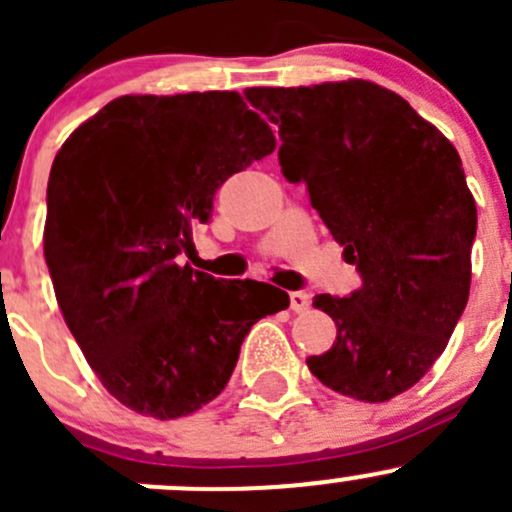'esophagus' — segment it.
Returning a JSON list of instances; mask_svg holds the SVG:
<instances>
[{
    "mask_svg": "<svg viewBox=\"0 0 512 512\" xmlns=\"http://www.w3.org/2000/svg\"><path fill=\"white\" fill-rule=\"evenodd\" d=\"M309 304H312V297H309L307 292H302V289H297V292H289V307H292V312H297V314L307 312Z\"/></svg>",
    "mask_w": 512,
    "mask_h": 512,
    "instance_id": "esophagus-1",
    "label": "esophagus"
}]
</instances>
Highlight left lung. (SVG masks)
I'll return each mask as SVG.
<instances>
[{"label": "left lung", "instance_id": "1", "mask_svg": "<svg viewBox=\"0 0 512 512\" xmlns=\"http://www.w3.org/2000/svg\"><path fill=\"white\" fill-rule=\"evenodd\" d=\"M280 128V165L344 245L361 287L317 294L337 342L307 366L352 399L389 401L443 354L471 289L476 200L453 143L394 91L361 79L247 89Z\"/></svg>", "mask_w": 512, "mask_h": 512}]
</instances>
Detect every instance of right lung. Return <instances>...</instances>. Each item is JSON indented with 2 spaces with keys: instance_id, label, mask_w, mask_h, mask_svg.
Listing matches in <instances>:
<instances>
[{
  "instance_id": "add662e5",
  "label": "right lung",
  "mask_w": 512,
  "mask_h": 512,
  "mask_svg": "<svg viewBox=\"0 0 512 512\" xmlns=\"http://www.w3.org/2000/svg\"><path fill=\"white\" fill-rule=\"evenodd\" d=\"M275 151L235 91L121 96L81 123L46 185L44 257L56 302L94 374L136 414L210 404L282 289L215 280L175 262L232 173Z\"/></svg>"
}]
</instances>
